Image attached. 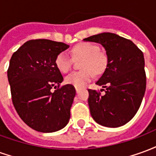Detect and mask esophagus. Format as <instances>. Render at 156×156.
<instances>
[{
	"instance_id": "34e87169",
	"label": "esophagus",
	"mask_w": 156,
	"mask_h": 156,
	"mask_svg": "<svg viewBox=\"0 0 156 156\" xmlns=\"http://www.w3.org/2000/svg\"><path fill=\"white\" fill-rule=\"evenodd\" d=\"M76 92H77V93H78V92H79V88H76Z\"/></svg>"
}]
</instances>
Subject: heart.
I'll return each instance as SVG.
<instances>
[{
  "label": "heart",
  "instance_id": "obj_1",
  "mask_svg": "<svg viewBox=\"0 0 156 156\" xmlns=\"http://www.w3.org/2000/svg\"><path fill=\"white\" fill-rule=\"evenodd\" d=\"M72 54L75 58H83L82 68L83 69L73 72L65 80L76 88H83L94 78L95 73H101L108 64V57L105 52L99 51L97 45L91 42H82L72 49ZM55 64L62 73H68L73 66V58L66 51L58 53L55 59Z\"/></svg>",
  "mask_w": 156,
  "mask_h": 156
}]
</instances>
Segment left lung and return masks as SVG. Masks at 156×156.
<instances>
[{"instance_id": "8db88e82", "label": "left lung", "mask_w": 156, "mask_h": 156, "mask_svg": "<svg viewBox=\"0 0 156 156\" xmlns=\"http://www.w3.org/2000/svg\"><path fill=\"white\" fill-rule=\"evenodd\" d=\"M83 41L101 44L108 57L105 73L96 82L105 88V94L88 89L92 117L105 127L127 124L137 113L146 88L143 52L132 41L110 32L91 36Z\"/></svg>"}]
</instances>
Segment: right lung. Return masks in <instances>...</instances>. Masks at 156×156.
Wrapping results in <instances>:
<instances>
[{"label": "right lung", "instance_id": "right-lung-1", "mask_svg": "<svg viewBox=\"0 0 156 156\" xmlns=\"http://www.w3.org/2000/svg\"><path fill=\"white\" fill-rule=\"evenodd\" d=\"M68 48L48 39L30 40L10 60L7 77L12 103L20 118L34 130L51 133L69 121L76 90L72 84L60 88L63 77L55 64L58 53Z\"/></svg>", "mask_w": 156, "mask_h": 156}]
</instances>
